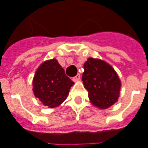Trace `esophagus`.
<instances>
[{
	"label": "esophagus",
	"instance_id": "esophagus-1",
	"mask_svg": "<svg viewBox=\"0 0 148 148\" xmlns=\"http://www.w3.org/2000/svg\"><path fill=\"white\" fill-rule=\"evenodd\" d=\"M80 77H81V76H80V74H77L75 77H73V80H74V82H77L80 80Z\"/></svg>",
	"mask_w": 148,
	"mask_h": 148
}]
</instances>
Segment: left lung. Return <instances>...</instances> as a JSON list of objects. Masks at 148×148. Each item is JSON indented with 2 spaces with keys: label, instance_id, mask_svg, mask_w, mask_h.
Wrapping results in <instances>:
<instances>
[{
  "label": "left lung",
  "instance_id": "left-lung-1",
  "mask_svg": "<svg viewBox=\"0 0 148 148\" xmlns=\"http://www.w3.org/2000/svg\"><path fill=\"white\" fill-rule=\"evenodd\" d=\"M88 91L90 103L99 109H106L119 97L121 82L110 64L101 59L89 58L84 63L82 77Z\"/></svg>",
  "mask_w": 148,
  "mask_h": 148
}]
</instances>
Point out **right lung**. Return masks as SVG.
<instances>
[{
    "instance_id": "right-lung-1",
    "label": "right lung",
    "mask_w": 148,
    "mask_h": 148,
    "mask_svg": "<svg viewBox=\"0 0 148 148\" xmlns=\"http://www.w3.org/2000/svg\"><path fill=\"white\" fill-rule=\"evenodd\" d=\"M74 84L56 59L40 65L33 79V91L44 106L54 108L63 103Z\"/></svg>"
}]
</instances>
